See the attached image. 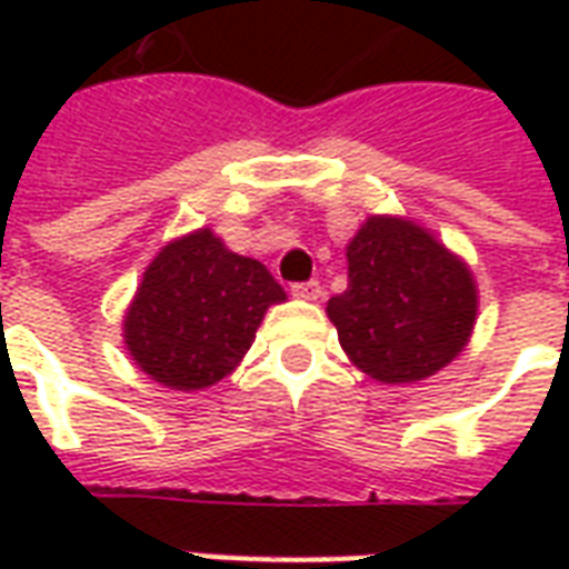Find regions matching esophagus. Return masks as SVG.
Instances as JSON below:
<instances>
[{
	"mask_svg": "<svg viewBox=\"0 0 569 569\" xmlns=\"http://www.w3.org/2000/svg\"><path fill=\"white\" fill-rule=\"evenodd\" d=\"M292 296L301 298V301H317L322 296V286L317 280H308V283L292 286Z\"/></svg>",
	"mask_w": 569,
	"mask_h": 569,
	"instance_id": "1",
	"label": "esophagus"
}]
</instances>
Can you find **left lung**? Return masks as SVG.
I'll return each mask as SVG.
<instances>
[{
	"label": "left lung",
	"instance_id": "left-lung-1",
	"mask_svg": "<svg viewBox=\"0 0 569 569\" xmlns=\"http://www.w3.org/2000/svg\"><path fill=\"white\" fill-rule=\"evenodd\" d=\"M347 359L381 383H418L463 353L478 317L476 277L406 216H369L347 243V289L329 298Z\"/></svg>",
	"mask_w": 569,
	"mask_h": 569
}]
</instances>
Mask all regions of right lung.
Listing matches in <instances>:
<instances>
[{
    "mask_svg": "<svg viewBox=\"0 0 569 569\" xmlns=\"http://www.w3.org/2000/svg\"><path fill=\"white\" fill-rule=\"evenodd\" d=\"M286 301L261 261L237 256L210 228L176 237L149 261L124 313V347L161 387L194 393L228 378L271 305Z\"/></svg>",
    "mask_w": 569,
    "mask_h": 569,
    "instance_id": "1",
    "label": "right lung"
}]
</instances>
